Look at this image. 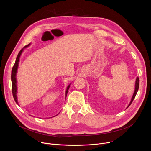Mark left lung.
Masks as SVG:
<instances>
[{"instance_id": "1", "label": "left lung", "mask_w": 151, "mask_h": 151, "mask_svg": "<svg viewBox=\"0 0 151 151\" xmlns=\"http://www.w3.org/2000/svg\"><path fill=\"white\" fill-rule=\"evenodd\" d=\"M139 78L137 77V78H136V81H135V86H134V92H133V96H132V97L131 101H130V104H129L127 108L131 105V104L132 103L133 100H134V97H135V96H136V95H137V92H138V88H139Z\"/></svg>"}]
</instances>
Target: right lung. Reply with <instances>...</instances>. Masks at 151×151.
I'll return each instance as SVG.
<instances>
[{
    "label": "right lung",
    "instance_id": "1",
    "mask_svg": "<svg viewBox=\"0 0 151 151\" xmlns=\"http://www.w3.org/2000/svg\"><path fill=\"white\" fill-rule=\"evenodd\" d=\"M31 43H29V45H26V46H24L23 47V48L19 51V52L18 53V55H17V59H16L15 63H14V65L12 70V76H11V78H12V93H13V98L14 99V101H16V103L19 105L18 104V97H17V74L18 72V66H19V59L21 55L22 54V52L24 50V49H26V47H29ZM71 84H70L67 88L66 91H65V99L67 97V95L68 91V89L70 88V86ZM58 115V114H57ZM56 115V116H57Z\"/></svg>",
    "mask_w": 151,
    "mask_h": 151
}]
</instances>
